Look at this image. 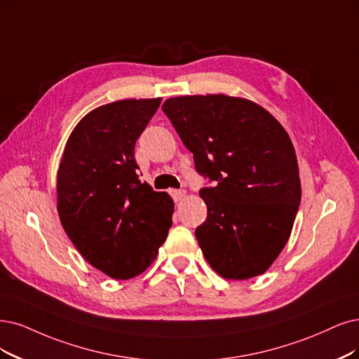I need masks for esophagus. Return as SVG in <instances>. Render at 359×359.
Wrapping results in <instances>:
<instances>
[{
    "mask_svg": "<svg viewBox=\"0 0 359 359\" xmlns=\"http://www.w3.org/2000/svg\"><path fill=\"white\" fill-rule=\"evenodd\" d=\"M170 195L172 196V200H175L176 203H179V201L183 200L184 195H187V192L182 191V189H170Z\"/></svg>",
    "mask_w": 359,
    "mask_h": 359,
    "instance_id": "34e87169",
    "label": "esophagus"
}]
</instances>
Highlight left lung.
<instances>
[{
  "instance_id": "8db88e82",
  "label": "left lung",
  "mask_w": 359,
  "mask_h": 359,
  "mask_svg": "<svg viewBox=\"0 0 359 359\" xmlns=\"http://www.w3.org/2000/svg\"><path fill=\"white\" fill-rule=\"evenodd\" d=\"M163 112L194 154L207 219L195 236L219 275L248 280L287 244L300 205L296 152L287 131L262 106L224 95L167 99Z\"/></svg>"
}]
</instances>
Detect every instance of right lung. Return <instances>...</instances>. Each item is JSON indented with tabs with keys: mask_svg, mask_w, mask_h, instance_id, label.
<instances>
[{
	"mask_svg": "<svg viewBox=\"0 0 359 359\" xmlns=\"http://www.w3.org/2000/svg\"><path fill=\"white\" fill-rule=\"evenodd\" d=\"M161 99L118 100L87 114L66 143L57 211L81 256L115 280L142 273L171 228L175 203L137 175L135 144Z\"/></svg>",
	"mask_w": 359,
	"mask_h": 359,
	"instance_id": "right-lung-1",
	"label": "right lung"
}]
</instances>
